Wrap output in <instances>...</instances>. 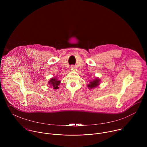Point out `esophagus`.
I'll return each instance as SVG.
<instances>
[{
	"label": "esophagus",
	"mask_w": 147,
	"mask_h": 147,
	"mask_svg": "<svg viewBox=\"0 0 147 147\" xmlns=\"http://www.w3.org/2000/svg\"><path fill=\"white\" fill-rule=\"evenodd\" d=\"M70 68H71V69H72V70H74V69H75V67L74 66H71V67H70Z\"/></svg>",
	"instance_id": "esophagus-1"
}]
</instances>
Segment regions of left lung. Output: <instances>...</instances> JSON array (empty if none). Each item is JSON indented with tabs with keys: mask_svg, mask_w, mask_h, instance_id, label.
<instances>
[{
	"mask_svg": "<svg viewBox=\"0 0 147 147\" xmlns=\"http://www.w3.org/2000/svg\"><path fill=\"white\" fill-rule=\"evenodd\" d=\"M100 82H101V80L98 78L96 77V78L94 79H93L92 80H90L89 82V83L87 84L88 88L89 89H94V88L97 87L100 84Z\"/></svg>",
	"mask_w": 147,
	"mask_h": 147,
	"instance_id": "8db88e82",
	"label": "left lung"
}]
</instances>
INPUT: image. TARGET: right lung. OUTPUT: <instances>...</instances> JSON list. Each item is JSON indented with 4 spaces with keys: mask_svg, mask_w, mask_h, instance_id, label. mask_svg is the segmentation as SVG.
I'll use <instances>...</instances> for the list:
<instances>
[{
    "mask_svg": "<svg viewBox=\"0 0 147 147\" xmlns=\"http://www.w3.org/2000/svg\"><path fill=\"white\" fill-rule=\"evenodd\" d=\"M48 84L50 85L53 89H59V85L61 84V80H58L57 78H52L48 82Z\"/></svg>",
    "mask_w": 147,
    "mask_h": 147,
    "instance_id": "add662e5",
    "label": "right lung"
}]
</instances>
